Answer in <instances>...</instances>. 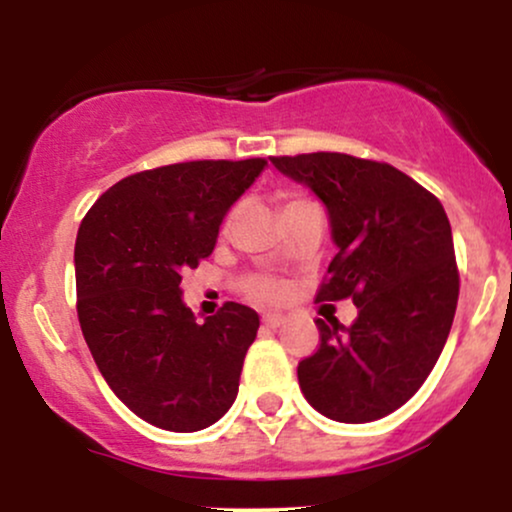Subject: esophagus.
Masks as SVG:
<instances>
[{"label": "esophagus", "instance_id": "esophagus-1", "mask_svg": "<svg viewBox=\"0 0 512 512\" xmlns=\"http://www.w3.org/2000/svg\"><path fill=\"white\" fill-rule=\"evenodd\" d=\"M284 320H286V317L279 315V313H267V315H262V325L267 327V330H276V327L284 325Z\"/></svg>", "mask_w": 512, "mask_h": 512}]
</instances>
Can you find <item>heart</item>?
<instances>
[{
  "mask_svg": "<svg viewBox=\"0 0 512 512\" xmlns=\"http://www.w3.org/2000/svg\"><path fill=\"white\" fill-rule=\"evenodd\" d=\"M296 202V199H293ZM245 289L252 298H257V301H279L281 296H284V286L279 284V281L274 279H267V276H250L248 281H245Z\"/></svg>",
  "mask_w": 512,
  "mask_h": 512,
  "instance_id": "b5f03b06",
  "label": "heart"
}]
</instances>
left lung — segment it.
I'll return each instance as SVG.
<instances>
[{
  "label": "left lung",
  "instance_id": "obj_1",
  "mask_svg": "<svg viewBox=\"0 0 512 512\" xmlns=\"http://www.w3.org/2000/svg\"><path fill=\"white\" fill-rule=\"evenodd\" d=\"M330 216L337 255L315 301L356 303L351 327L317 320L320 349L298 363L310 407L342 424L383 419L416 395L455 317L457 276L443 204L390 163L346 154L272 156Z\"/></svg>",
  "mask_w": 512,
  "mask_h": 512
}]
</instances>
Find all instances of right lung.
<instances>
[{
  "instance_id": "1",
  "label": "right lung",
  "mask_w": 512,
  "mask_h": 512,
  "mask_svg": "<svg viewBox=\"0 0 512 512\" xmlns=\"http://www.w3.org/2000/svg\"><path fill=\"white\" fill-rule=\"evenodd\" d=\"M264 158L173 163L120 180L76 233V313L93 361L125 407L163 431H202L238 397L260 315L226 303L199 325L182 272L211 255L228 209Z\"/></svg>"
}]
</instances>
